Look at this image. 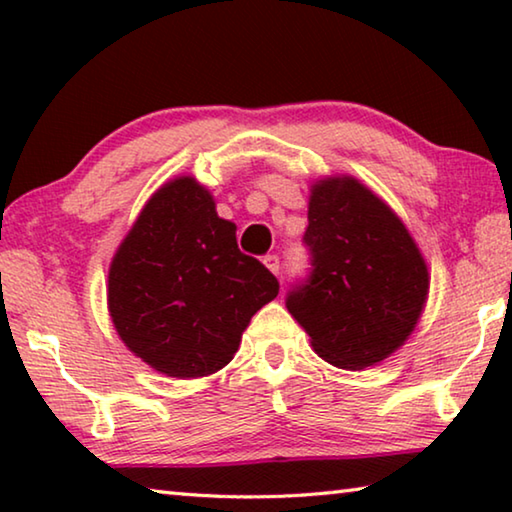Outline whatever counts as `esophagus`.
Here are the masks:
<instances>
[{"instance_id":"1","label":"esophagus","mask_w":512,"mask_h":512,"mask_svg":"<svg viewBox=\"0 0 512 512\" xmlns=\"http://www.w3.org/2000/svg\"><path fill=\"white\" fill-rule=\"evenodd\" d=\"M262 262H264V266L268 268V271H271L273 275H280V257H277V255H266L264 259H262Z\"/></svg>"}]
</instances>
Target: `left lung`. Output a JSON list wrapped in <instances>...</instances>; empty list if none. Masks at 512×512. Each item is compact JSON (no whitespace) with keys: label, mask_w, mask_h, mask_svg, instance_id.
<instances>
[{"label":"left lung","mask_w":512,"mask_h":512,"mask_svg":"<svg viewBox=\"0 0 512 512\" xmlns=\"http://www.w3.org/2000/svg\"><path fill=\"white\" fill-rule=\"evenodd\" d=\"M305 246L311 273L287 296L327 363L363 370L404 345L429 293V271L391 207L357 178L311 185Z\"/></svg>","instance_id":"left-lung-1"}]
</instances>
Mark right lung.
<instances>
[{"label":"right lung","instance_id":"1","mask_svg":"<svg viewBox=\"0 0 512 512\" xmlns=\"http://www.w3.org/2000/svg\"><path fill=\"white\" fill-rule=\"evenodd\" d=\"M280 282L237 246L192 176L162 185L112 257L108 311L119 339L162 375L207 377L228 366L241 334Z\"/></svg>","mask_w":512,"mask_h":512}]
</instances>
